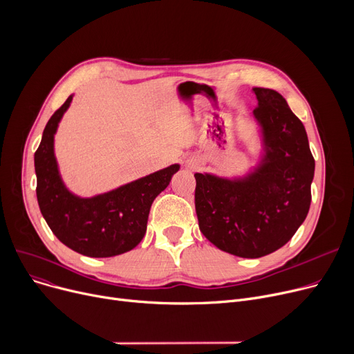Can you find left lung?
Returning a JSON list of instances; mask_svg holds the SVG:
<instances>
[{
	"label": "left lung",
	"mask_w": 354,
	"mask_h": 354,
	"mask_svg": "<svg viewBox=\"0 0 354 354\" xmlns=\"http://www.w3.org/2000/svg\"><path fill=\"white\" fill-rule=\"evenodd\" d=\"M263 155L239 178L195 174L199 230L219 250L259 258L286 245L311 202L314 158L304 124L280 93L254 87Z\"/></svg>",
	"instance_id": "obj_1"
}]
</instances>
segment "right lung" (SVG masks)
Masks as SVG:
<instances>
[{
	"mask_svg": "<svg viewBox=\"0 0 354 354\" xmlns=\"http://www.w3.org/2000/svg\"><path fill=\"white\" fill-rule=\"evenodd\" d=\"M71 100L73 95L54 111L34 153L37 201L47 225L64 245L93 258L115 257L140 243L152 202L180 166L171 165L91 198L74 195L66 188L54 155V135Z\"/></svg>",
	"mask_w": 354,
	"mask_h": 354,
	"instance_id": "obj_1",
	"label": "right lung"
}]
</instances>
